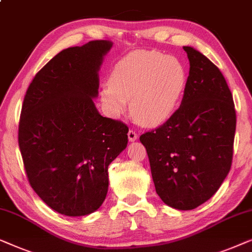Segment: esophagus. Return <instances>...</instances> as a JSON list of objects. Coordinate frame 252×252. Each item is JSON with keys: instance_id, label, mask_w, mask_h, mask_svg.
Returning a JSON list of instances; mask_svg holds the SVG:
<instances>
[{"instance_id": "obj_1", "label": "esophagus", "mask_w": 252, "mask_h": 252, "mask_svg": "<svg viewBox=\"0 0 252 252\" xmlns=\"http://www.w3.org/2000/svg\"><path fill=\"white\" fill-rule=\"evenodd\" d=\"M127 138H129V141H134V140H137L138 134L134 132V131L130 130L129 132H127Z\"/></svg>"}]
</instances>
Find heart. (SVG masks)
Instances as JSON below:
<instances>
[{
	"label": "heart",
	"mask_w": 252,
	"mask_h": 252,
	"mask_svg": "<svg viewBox=\"0 0 252 252\" xmlns=\"http://www.w3.org/2000/svg\"><path fill=\"white\" fill-rule=\"evenodd\" d=\"M186 69L173 56L138 50L113 67L100 99L108 114L118 118L126 109L145 126H158L171 118L186 87Z\"/></svg>",
	"instance_id": "b5f03b06"
}]
</instances>
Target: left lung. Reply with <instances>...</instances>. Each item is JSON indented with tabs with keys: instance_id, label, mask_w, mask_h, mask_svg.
Segmentation results:
<instances>
[{
	"instance_id": "obj_1",
	"label": "left lung",
	"mask_w": 252,
	"mask_h": 252,
	"mask_svg": "<svg viewBox=\"0 0 252 252\" xmlns=\"http://www.w3.org/2000/svg\"><path fill=\"white\" fill-rule=\"evenodd\" d=\"M180 107L164 125L140 136L158 195L166 205L192 210L208 201L228 175L236 115L220 70L192 47Z\"/></svg>"
}]
</instances>
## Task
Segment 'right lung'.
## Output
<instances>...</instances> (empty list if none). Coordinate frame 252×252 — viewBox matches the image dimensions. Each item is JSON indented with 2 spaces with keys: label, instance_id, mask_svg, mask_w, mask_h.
I'll return each mask as SVG.
<instances>
[{
  "label": "right lung",
  "instance_id": "add662e5",
  "mask_svg": "<svg viewBox=\"0 0 252 252\" xmlns=\"http://www.w3.org/2000/svg\"><path fill=\"white\" fill-rule=\"evenodd\" d=\"M111 41H90L56 55L28 87L18 143L32 189L69 217L98 210L108 190V165L127 144L125 123L99 114V69Z\"/></svg>",
  "mask_w": 252,
  "mask_h": 252
}]
</instances>
